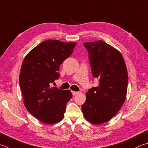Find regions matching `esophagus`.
<instances>
[{"mask_svg":"<svg viewBox=\"0 0 148 148\" xmlns=\"http://www.w3.org/2000/svg\"><path fill=\"white\" fill-rule=\"evenodd\" d=\"M72 95L75 96V95H77V94H78V92H76V91H72Z\"/></svg>","mask_w":148,"mask_h":148,"instance_id":"1","label":"esophagus"}]
</instances>
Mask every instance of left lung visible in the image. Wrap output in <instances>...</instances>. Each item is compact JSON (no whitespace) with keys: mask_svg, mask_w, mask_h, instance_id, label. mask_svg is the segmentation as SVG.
<instances>
[{"mask_svg":"<svg viewBox=\"0 0 148 148\" xmlns=\"http://www.w3.org/2000/svg\"><path fill=\"white\" fill-rule=\"evenodd\" d=\"M88 52L92 74L98 87L86 94L82 109L85 119L94 124L108 122L117 114L125 100L128 75L119 50L103 41L83 43Z\"/></svg>","mask_w":148,"mask_h":148,"instance_id":"1","label":"left lung"}]
</instances>
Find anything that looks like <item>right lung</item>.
<instances>
[{
    "label": "right lung",
    "instance_id": "right-lung-1",
    "mask_svg": "<svg viewBox=\"0 0 148 148\" xmlns=\"http://www.w3.org/2000/svg\"><path fill=\"white\" fill-rule=\"evenodd\" d=\"M76 44L47 40L24 59L19 75L24 105L42 122L53 124L63 119L66 104L72 95L70 90L50 87V84L60 77V66L71 56Z\"/></svg>",
    "mask_w": 148,
    "mask_h": 148
}]
</instances>
